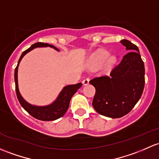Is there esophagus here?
I'll return each instance as SVG.
<instances>
[{
    "mask_svg": "<svg viewBox=\"0 0 159 159\" xmlns=\"http://www.w3.org/2000/svg\"><path fill=\"white\" fill-rule=\"evenodd\" d=\"M89 81H90V79H89V78H84V80H83L82 83H83V84H84V85H87V84H89Z\"/></svg>",
    "mask_w": 159,
    "mask_h": 159,
    "instance_id": "esophagus-1",
    "label": "esophagus"
}]
</instances>
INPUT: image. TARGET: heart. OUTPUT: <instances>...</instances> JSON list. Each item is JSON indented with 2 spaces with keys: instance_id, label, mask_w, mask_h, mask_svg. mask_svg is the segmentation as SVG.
Returning <instances> with one entry per match:
<instances>
[{
  "instance_id": "heart-1",
  "label": "heart",
  "mask_w": 159,
  "mask_h": 159,
  "mask_svg": "<svg viewBox=\"0 0 159 159\" xmlns=\"http://www.w3.org/2000/svg\"><path fill=\"white\" fill-rule=\"evenodd\" d=\"M109 56V52H107L106 50H99V51L95 52L94 54L91 56V60H90V66L92 68H99V67H101L102 66V65L104 64V62L107 60ZM113 61H114V58H110L109 62H108V66H111L113 63Z\"/></svg>"
}]
</instances>
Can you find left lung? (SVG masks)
<instances>
[{
	"mask_svg": "<svg viewBox=\"0 0 159 159\" xmlns=\"http://www.w3.org/2000/svg\"><path fill=\"white\" fill-rule=\"evenodd\" d=\"M129 52L112 69L110 76L102 75L89 81L96 92L92 105L99 114L120 118L131 111L143 94L145 86L144 62L138 47L121 40Z\"/></svg>",
	"mask_w": 159,
	"mask_h": 159,
	"instance_id": "8db88e82",
	"label": "left lung"
}]
</instances>
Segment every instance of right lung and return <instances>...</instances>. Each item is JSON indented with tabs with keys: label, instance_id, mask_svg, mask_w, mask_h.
Segmentation results:
<instances>
[{
	"label": "right lung",
	"instance_id": "1",
	"mask_svg": "<svg viewBox=\"0 0 159 159\" xmlns=\"http://www.w3.org/2000/svg\"><path fill=\"white\" fill-rule=\"evenodd\" d=\"M43 46H50V47L54 48L55 49H58L52 45H49L48 43H36L35 44L32 45L29 49L25 50L21 55L18 64L15 68L14 71V80H15V89H16V93L17 96V99L19 101L21 106L23 107V109L26 111H27L32 116H33L36 119L43 120V121H51V120H57L58 118L61 117L66 114V111L68 109L69 107V103L71 101V98L73 95L77 92L78 89L81 87L82 84L81 83H78L76 84L68 85V86L65 87L64 89L60 93L59 96L56 99V101L52 103L49 106L45 107H36L30 105L27 102L25 101L24 99L21 97L20 93L19 92L18 89V84H17V69L18 66L20 64V61H21L22 58L27 52L31 51L34 48L36 47H43Z\"/></svg>",
	"mask_w": 159,
	"mask_h": 159
}]
</instances>
